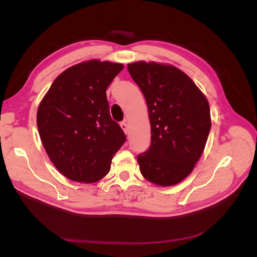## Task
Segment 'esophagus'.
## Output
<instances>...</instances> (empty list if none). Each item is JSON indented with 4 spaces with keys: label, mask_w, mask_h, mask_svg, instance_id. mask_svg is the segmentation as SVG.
<instances>
[{
    "label": "esophagus",
    "mask_w": 257,
    "mask_h": 257,
    "mask_svg": "<svg viewBox=\"0 0 257 257\" xmlns=\"http://www.w3.org/2000/svg\"><path fill=\"white\" fill-rule=\"evenodd\" d=\"M120 126H121V128L123 130V132L125 134H128V125H127V123H125V122H122V123H120Z\"/></svg>",
    "instance_id": "34e87169"
}]
</instances>
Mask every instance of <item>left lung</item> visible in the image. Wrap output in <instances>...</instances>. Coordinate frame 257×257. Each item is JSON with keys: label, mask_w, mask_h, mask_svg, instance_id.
Listing matches in <instances>:
<instances>
[{"label": "left lung", "mask_w": 257, "mask_h": 257, "mask_svg": "<svg viewBox=\"0 0 257 257\" xmlns=\"http://www.w3.org/2000/svg\"><path fill=\"white\" fill-rule=\"evenodd\" d=\"M146 98L151 146L137 158L142 175L154 184L180 183L195 167L211 128L208 99L178 67L158 62L127 64Z\"/></svg>", "instance_id": "obj_1"}]
</instances>
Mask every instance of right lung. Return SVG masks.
I'll return each instance as SVG.
<instances>
[{
	"instance_id": "add662e5",
	"label": "right lung",
	"mask_w": 257,
	"mask_h": 257,
	"mask_svg": "<svg viewBox=\"0 0 257 257\" xmlns=\"http://www.w3.org/2000/svg\"><path fill=\"white\" fill-rule=\"evenodd\" d=\"M124 65L89 60L61 73L37 109V127L52 164L69 180L93 183L110 170L125 142L109 111L106 90Z\"/></svg>"
}]
</instances>
